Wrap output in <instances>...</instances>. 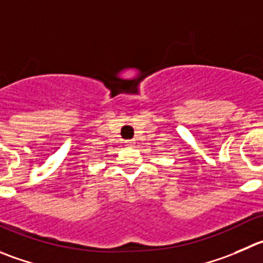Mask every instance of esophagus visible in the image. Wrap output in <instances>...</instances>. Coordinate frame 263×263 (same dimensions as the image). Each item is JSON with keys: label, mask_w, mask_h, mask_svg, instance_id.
<instances>
[{"label": "esophagus", "mask_w": 263, "mask_h": 263, "mask_svg": "<svg viewBox=\"0 0 263 263\" xmlns=\"http://www.w3.org/2000/svg\"><path fill=\"white\" fill-rule=\"evenodd\" d=\"M126 144H127V146H130V147H133L136 143H134L133 141H126Z\"/></svg>", "instance_id": "34e87169"}]
</instances>
